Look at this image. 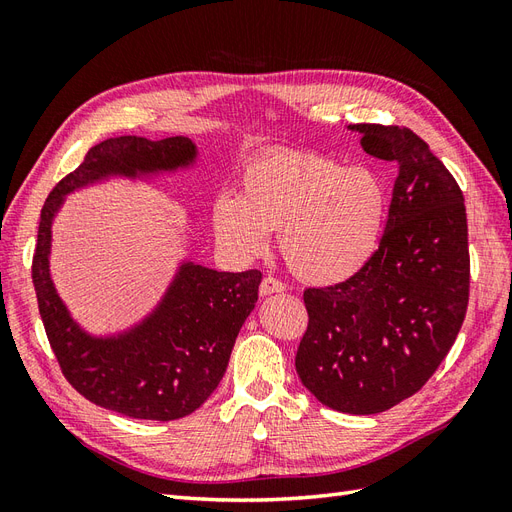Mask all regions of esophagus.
I'll return each mask as SVG.
<instances>
[{
	"mask_svg": "<svg viewBox=\"0 0 512 512\" xmlns=\"http://www.w3.org/2000/svg\"><path fill=\"white\" fill-rule=\"evenodd\" d=\"M284 290H286V286L280 280H275V277H265L260 284L262 297H269V294H273V292H284Z\"/></svg>",
	"mask_w": 512,
	"mask_h": 512,
	"instance_id": "esophagus-1",
	"label": "esophagus"
}]
</instances>
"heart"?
Listing matches in <instances>:
<instances>
[{
	"instance_id": "obj_1",
	"label": "heart",
	"mask_w": 512,
	"mask_h": 512,
	"mask_svg": "<svg viewBox=\"0 0 512 512\" xmlns=\"http://www.w3.org/2000/svg\"><path fill=\"white\" fill-rule=\"evenodd\" d=\"M389 211L382 179L314 151H269L241 173L239 196L211 205L215 239L237 260H252L277 232L282 258L299 280L348 282L376 254Z\"/></svg>"
}]
</instances>
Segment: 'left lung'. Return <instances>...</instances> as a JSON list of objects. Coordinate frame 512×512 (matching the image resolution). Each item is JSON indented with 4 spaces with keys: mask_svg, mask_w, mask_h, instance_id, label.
<instances>
[{
    "mask_svg": "<svg viewBox=\"0 0 512 512\" xmlns=\"http://www.w3.org/2000/svg\"><path fill=\"white\" fill-rule=\"evenodd\" d=\"M397 164L380 247L348 282L307 288L297 374L320 404L378 414L423 389L455 344L470 294L468 220L446 166L412 130L356 123Z\"/></svg>",
    "mask_w": 512,
    "mask_h": 512,
    "instance_id": "8db88e82",
    "label": "left lung"
}]
</instances>
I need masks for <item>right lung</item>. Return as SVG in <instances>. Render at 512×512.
<instances>
[{
	"instance_id": "1",
	"label": "right lung",
	"mask_w": 512,
	"mask_h": 512,
	"mask_svg": "<svg viewBox=\"0 0 512 512\" xmlns=\"http://www.w3.org/2000/svg\"><path fill=\"white\" fill-rule=\"evenodd\" d=\"M196 160L198 147L188 136L106 138L55 185L40 213L32 280L59 367L91 404L130 418L177 421L205 404L258 301L262 273L215 271L185 258L143 320L117 333L94 335L72 318L53 284V222L76 190L113 177L149 181L194 168Z\"/></svg>"
}]
</instances>
